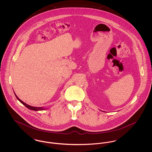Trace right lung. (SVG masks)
I'll list each match as a JSON object with an SVG mask.
<instances>
[{
    "mask_svg": "<svg viewBox=\"0 0 152 152\" xmlns=\"http://www.w3.org/2000/svg\"><path fill=\"white\" fill-rule=\"evenodd\" d=\"M15 93V92H14ZM15 96H16V98L22 103V104H23L26 107H27V108L29 109H31V110H35V111H39V110H44V109H47L44 108L43 107H32V106H30V105H27V104H26V103H24L23 101H22L21 99H20L19 98H18V96L16 95V94L15 93Z\"/></svg>",
    "mask_w": 152,
    "mask_h": 152,
    "instance_id": "1",
    "label": "right lung"
}]
</instances>
